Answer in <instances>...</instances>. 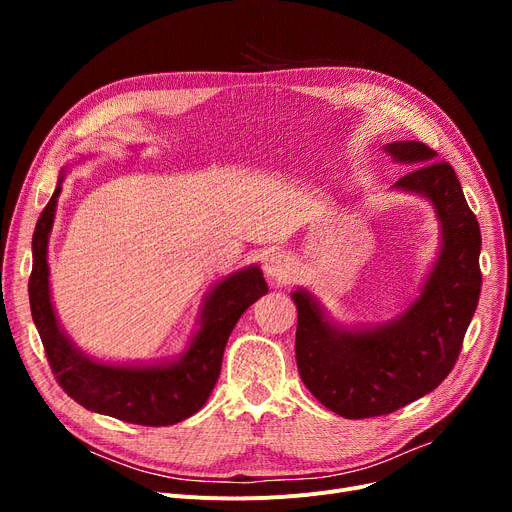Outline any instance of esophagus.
<instances>
[{
	"label": "esophagus",
	"mask_w": 512,
	"mask_h": 512,
	"mask_svg": "<svg viewBox=\"0 0 512 512\" xmlns=\"http://www.w3.org/2000/svg\"><path fill=\"white\" fill-rule=\"evenodd\" d=\"M265 274L276 284H282V282L290 280V274H292L290 259L282 253H272L270 257L265 259Z\"/></svg>",
	"instance_id": "obj_1"
}]
</instances>
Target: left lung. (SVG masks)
Segmentation results:
<instances>
[{
    "mask_svg": "<svg viewBox=\"0 0 512 512\" xmlns=\"http://www.w3.org/2000/svg\"><path fill=\"white\" fill-rule=\"evenodd\" d=\"M386 151L415 166L394 186L427 197L442 222V251L421 297L390 324L351 332L332 326L309 292H292L301 380L346 419L388 415L436 390L459 359L481 292V232L452 166L419 141Z\"/></svg>",
    "mask_w": 512,
    "mask_h": 512,
    "instance_id": "1",
    "label": "left lung"
}]
</instances>
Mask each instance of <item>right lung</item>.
<instances>
[{"instance_id":"1","label":"right lung","mask_w":512,"mask_h":512,"mask_svg":"<svg viewBox=\"0 0 512 512\" xmlns=\"http://www.w3.org/2000/svg\"><path fill=\"white\" fill-rule=\"evenodd\" d=\"M62 186L41 211L33 232L29 299L45 357L62 390L80 407L137 425H174L195 415L220 378L224 348L238 317L267 292L259 267L240 270L213 288L201 330L178 363L116 367L85 357L60 330L49 297L47 240Z\"/></svg>"}]
</instances>
